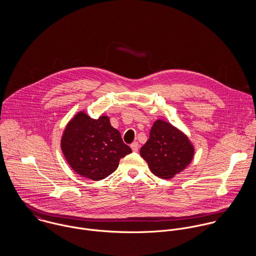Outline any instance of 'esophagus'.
<instances>
[{
  "mask_svg": "<svg viewBox=\"0 0 256 256\" xmlns=\"http://www.w3.org/2000/svg\"><path fill=\"white\" fill-rule=\"evenodd\" d=\"M131 148H132V150H133V152H138V150H139V144H138V142L132 143V144H131Z\"/></svg>",
  "mask_w": 256,
  "mask_h": 256,
  "instance_id": "esophagus-1",
  "label": "esophagus"
}]
</instances>
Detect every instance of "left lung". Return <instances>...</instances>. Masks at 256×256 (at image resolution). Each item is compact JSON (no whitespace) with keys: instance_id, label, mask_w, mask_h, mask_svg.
<instances>
[{"instance_id":"obj_1","label":"left lung","mask_w":256,"mask_h":256,"mask_svg":"<svg viewBox=\"0 0 256 256\" xmlns=\"http://www.w3.org/2000/svg\"><path fill=\"white\" fill-rule=\"evenodd\" d=\"M194 148L188 138L172 124L156 120L140 154L152 172L164 180L174 178L191 162Z\"/></svg>"}]
</instances>
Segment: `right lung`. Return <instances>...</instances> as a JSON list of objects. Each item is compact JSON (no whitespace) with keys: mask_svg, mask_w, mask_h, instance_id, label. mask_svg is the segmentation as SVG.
Listing matches in <instances>:
<instances>
[{"mask_svg":"<svg viewBox=\"0 0 256 256\" xmlns=\"http://www.w3.org/2000/svg\"><path fill=\"white\" fill-rule=\"evenodd\" d=\"M63 154L76 172L92 180H102L113 174L121 158L132 152L110 118L92 119L78 112L62 137Z\"/></svg>","mask_w":256,"mask_h":256,"instance_id":"obj_1","label":"right lung"}]
</instances>
